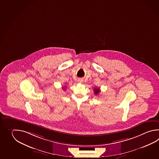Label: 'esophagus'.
I'll return each instance as SVG.
<instances>
[{"label":"esophagus","instance_id":"obj_1","mask_svg":"<svg viewBox=\"0 0 159 159\" xmlns=\"http://www.w3.org/2000/svg\"><path fill=\"white\" fill-rule=\"evenodd\" d=\"M78 81L79 82V83H81L83 81V79H79V80H78Z\"/></svg>","mask_w":159,"mask_h":159}]
</instances>
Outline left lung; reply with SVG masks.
Wrapping results in <instances>:
<instances>
[{
	"label": "left lung",
	"instance_id": "left-lung-1",
	"mask_svg": "<svg viewBox=\"0 0 159 159\" xmlns=\"http://www.w3.org/2000/svg\"><path fill=\"white\" fill-rule=\"evenodd\" d=\"M100 88H95L94 89V93L96 94V95H97V94H98L99 93H100Z\"/></svg>",
	"mask_w": 159,
	"mask_h": 159
}]
</instances>
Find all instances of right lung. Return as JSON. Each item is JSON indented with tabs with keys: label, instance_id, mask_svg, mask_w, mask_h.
Returning <instances> with one entry per match:
<instances>
[{
	"label": "right lung",
	"instance_id": "add662e5",
	"mask_svg": "<svg viewBox=\"0 0 159 159\" xmlns=\"http://www.w3.org/2000/svg\"><path fill=\"white\" fill-rule=\"evenodd\" d=\"M63 89H65V88H63Z\"/></svg>",
	"mask_w": 159,
	"mask_h": 159
}]
</instances>
